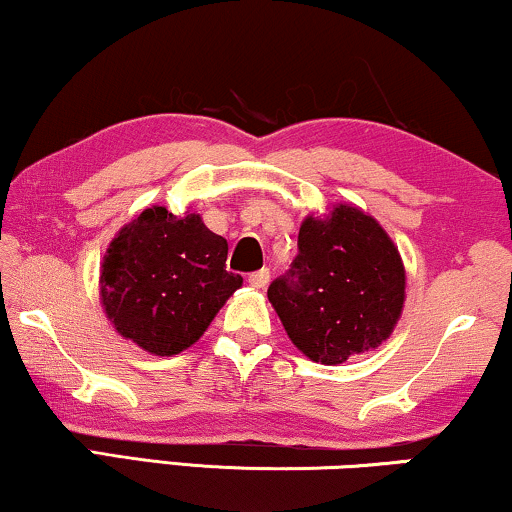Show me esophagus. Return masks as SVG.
<instances>
[{"label": "esophagus", "mask_w": 512, "mask_h": 512, "mask_svg": "<svg viewBox=\"0 0 512 512\" xmlns=\"http://www.w3.org/2000/svg\"><path fill=\"white\" fill-rule=\"evenodd\" d=\"M249 284L254 286V289H265V286L270 284V270L263 268V270H258V272H251Z\"/></svg>", "instance_id": "34e87169"}]
</instances>
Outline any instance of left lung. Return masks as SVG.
<instances>
[{"label":"left lung","instance_id":"left-lung-1","mask_svg":"<svg viewBox=\"0 0 512 512\" xmlns=\"http://www.w3.org/2000/svg\"><path fill=\"white\" fill-rule=\"evenodd\" d=\"M268 300L307 359L338 366L389 340L405 303V265L377 219L338 202L300 223L298 256Z\"/></svg>","mask_w":512,"mask_h":512}]
</instances>
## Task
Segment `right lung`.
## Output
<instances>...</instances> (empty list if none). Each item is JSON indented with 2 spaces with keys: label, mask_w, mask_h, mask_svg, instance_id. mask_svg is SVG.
I'll return each mask as SVG.
<instances>
[{
  "label": "right lung",
  "mask_w": 512,
  "mask_h": 512,
  "mask_svg": "<svg viewBox=\"0 0 512 512\" xmlns=\"http://www.w3.org/2000/svg\"><path fill=\"white\" fill-rule=\"evenodd\" d=\"M228 242L200 214L146 207L118 230L100 263V303L121 338L153 356L195 345L242 286Z\"/></svg>",
  "instance_id": "right-lung-1"
}]
</instances>
